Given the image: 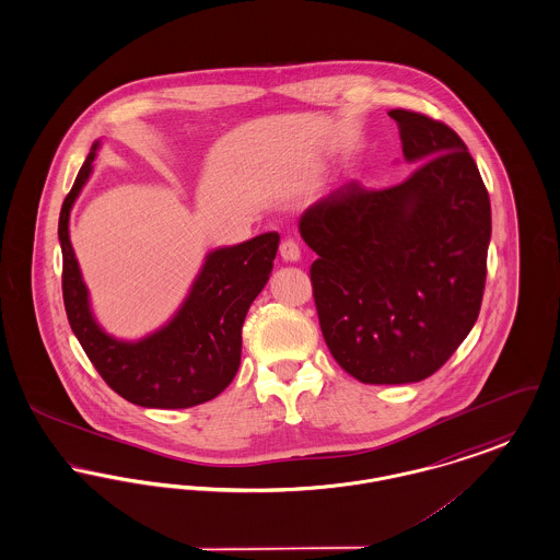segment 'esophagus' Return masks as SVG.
<instances>
[{
    "label": "esophagus",
    "mask_w": 560,
    "mask_h": 560,
    "mask_svg": "<svg viewBox=\"0 0 560 560\" xmlns=\"http://www.w3.org/2000/svg\"><path fill=\"white\" fill-rule=\"evenodd\" d=\"M279 252H281V258L285 262H298L300 260V245H298L296 238L288 236L281 245H279Z\"/></svg>",
    "instance_id": "1"
}]
</instances>
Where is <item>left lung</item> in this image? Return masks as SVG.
<instances>
[{"mask_svg":"<svg viewBox=\"0 0 560 560\" xmlns=\"http://www.w3.org/2000/svg\"><path fill=\"white\" fill-rule=\"evenodd\" d=\"M401 184L349 182L300 220L319 256L311 285L331 358L368 385L419 383L474 328L491 241V200L476 161L442 120L392 109Z\"/></svg>","mask_w":560,"mask_h":560,"instance_id":"obj_1","label":"left lung"}]
</instances>
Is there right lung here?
<instances>
[{
  "mask_svg": "<svg viewBox=\"0 0 560 560\" xmlns=\"http://www.w3.org/2000/svg\"><path fill=\"white\" fill-rule=\"evenodd\" d=\"M97 143L86 156L59 215L67 319L101 378L143 408H190L222 394L241 363V329L262 292L279 247L266 232L207 256L192 292L175 319L139 342H120L95 324L86 288L69 243V209L93 171Z\"/></svg>",
  "mask_w": 560,
  "mask_h": 560,
  "instance_id": "right-lung-1",
  "label": "right lung"
}]
</instances>
